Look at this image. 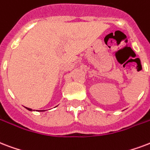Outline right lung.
I'll use <instances>...</instances> for the list:
<instances>
[{"mask_svg":"<svg viewBox=\"0 0 150 150\" xmlns=\"http://www.w3.org/2000/svg\"><path fill=\"white\" fill-rule=\"evenodd\" d=\"M25 108H27V110H29V111H32V109H31V108H27V107H25ZM42 112H43V111H42Z\"/></svg>","mask_w":150,"mask_h":150,"instance_id":"right-lung-1","label":"right lung"}]
</instances>
